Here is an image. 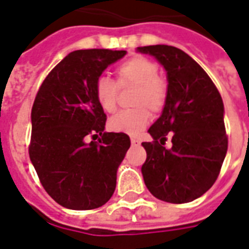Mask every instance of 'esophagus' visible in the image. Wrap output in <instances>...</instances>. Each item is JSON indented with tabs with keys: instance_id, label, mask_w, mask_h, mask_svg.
I'll return each mask as SVG.
<instances>
[{
	"instance_id": "34e87169",
	"label": "esophagus",
	"mask_w": 249,
	"mask_h": 249,
	"mask_svg": "<svg viewBox=\"0 0 249 249\" xmlns=\"http://www.w3.org/2000/svg\"><path fill=\"white\" fill-rule=\"evenodd\" d=\"M130 142H132L133 146H139L140 143H141V141H140L139 139H130Z\"/></svg>"
}]
</instances>
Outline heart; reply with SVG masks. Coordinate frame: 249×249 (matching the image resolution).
Listing matches in <instances>:
<instances>
[{"label": "heart", "instance_id": "1", "mask_svg": "<svg viewBox=\"0 0 249 249\" xmlns=\"http://www.w3.org/2000/svg\"><path fill=\"white\" fill-rule=\"evenodd\" d=\"M134 87L130 97L133 108L124 109L112 116L108 126L113 132L137 136L148 125L150 115L161 112L167 99V83L158 75L156 62L145 56H134L116 70V82L107 76L96 79L93 93L97 104L107 113H113L117 108L119 88Z\"/></svg>", "mask_w": 249, "mask_h": 249}]
</instances>
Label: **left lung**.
I'll list each match as a JSON object with an SVG mask.
<instances>
[{
  "instance_id": "obj_1",
  "label": "left lung",
  "mask_w": 249,
  "mask_h": 249,
  "mask_svg": "<svg viewBox=\"0 0 249 249\" xmlns=\"http://www.w3.org/2000/svg\"><path fill=\"white\" fill-rule=\"evenodd\" d=\"M137 51L157 59L167 78L166 103L148 130L153 141L142 142L143 182L160 200L187 203L215 183L227 153L222 96L203 68L182 50L156 45ZM167 135L169 149L163 146Z\"/></svg>"
}]
</instances>
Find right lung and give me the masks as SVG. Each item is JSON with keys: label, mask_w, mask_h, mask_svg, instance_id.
Segmentation results:
<instances>
[{"label": "right lung", "mask_w": 249, "mask_h": 249, "mask_svg": "<svg viewBox=\"0 0 249 249\" xmlns=\"http://www.w3.org/2000/svg\"><path fill=\"white\" fill-rule=\"evenodd\" d=\"M120 50H76L43 80L31 109L29 154L42 186L70 210H93L110 199L117 169L130 146L125 133L104 132L107 116L93 86ZM89 135L99 143L85 142Z\"/></svg>", "instance_id": "add662e5"}]
</instances>
